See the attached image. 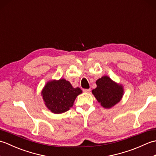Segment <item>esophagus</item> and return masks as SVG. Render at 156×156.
I'll list each match as a JSON object with an SVG mask.
<instances>
[{
  "instance_id": "obj_1",
  "label": "esophagus",
  "mask_w": 156,
  "mask_h": 156,
  "mask_svg": "<svg viewBox=\"0 0 156 156\" xmlns=\"http://www.w3.org/2000/svg\"><path fill=\"white\" fill-rule=\"evenodd\" d=\"M83 91L85 92H90L91 88H88V89H83Z\"/></svg>"
}]
</instances>
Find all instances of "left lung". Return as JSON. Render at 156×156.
Segmentation results:
<instances>
[{
  "label": "left lung",
  "mask_w": 156,
  "mask_h": 156,
  "mask_svg": "<svg viewBox=\"0 0 156 156\" xmlns=\"http://www.w3.org/2000/svg\"><path fill=\"white\" fill-rule=\"evenodd\" d=\"M96 84L97 87L92 90V94L102 107L111 108L121 101L123 94L122 87L116 84L108 76L99 78Z\"/></svg>",
  "instance_id": "obj_1"
}]
</instances>
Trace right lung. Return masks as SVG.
<instances>
[{"label":"right lung","instance_id":"right-lung-1","mask_svg":"<svg viewBox=\"0 0 156 156\" xmlns=\"http://www.w3.org/2000/svg\"><path fill=\"white\" fill-rule=\"evenodd\" d=\"M82 92L80 88H73L69 82L60 79L48 82L41 94L46 107L54 113L59 114L68 111Z\"/></svg>","mask_w":156,"mask_h":156}]
</instances>
